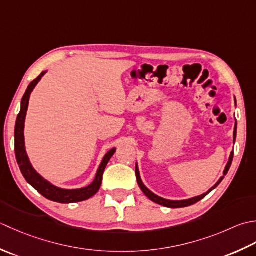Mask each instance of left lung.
I'll use <instances>...</instances> for the list:
<instances>
[{
    "instance_id": "8db88e82",
    "label": "left lung",
    "mask_w": 256,
    "mask_h": 256,
    "mask_svg": "<svg viewBox=\"0 0 256 256\" xmlns=\"http://www.w3.org/2000/svg\"><path fill=\"white\" fill-rule=\"evenodd\" d=\"M236 126H234V132H233V142H236ZM232 160H233V151H232L231 154H230V158H228V162L226 166V169H224L223 176H221L220 180H218L216 184L211 188L210 190H208V192H206V194H203L201 196H194V198H191V199H188V200H180V201H178V200H176V201H174V200H166V199H164V198H161V196H159L157 194H154V192H151L148 189V188L142 184V178H140V174H139V169H138V164H136V176H137V182H138V184L140 186V189H142V191L146 194V196L149 198L151 201H154V203H158V204L162 206H166V208H184V206H189L194 204V203H196V202H199L206 196H208V194H210L212 190H214L216 188L221 184V181L224 179V176H226L228 171L230 170V166L232 164Z\"/></svg>"
}]
</instances>
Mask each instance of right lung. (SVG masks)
I'll list each match as a JSON object with an SVG mask.
<instances>
[{
    "mask_svg": "<svg viewBox=\"0 0 256 256\" xmlns=\"http://www.w3.org/2000/svg\"><path fill=\"white\" fill-rule=\"evenodd\" d=\"M46 74V72H43L42 74L34 80L30 84L28 85V90H26L24 96L22 98V102H20V110L16 118V124H15V132H14V137H15V157H16V161L20 166V170L22 172L23 176L25 180L28 182V184L32 186L35 190H38L40 194L45 196L46 199L50 201L58 202V203H75V202H80L90 199L92 196H95L99 188L102 186V174L109 160L116 152V148H112L109 150L108 152L104 157L100 166L97 170V174L95 179L92 182L90 186L85 188H82V189H62V188L55 186L45 180L43 176L40 174H38L32 164L30 162L28 156L26 154L25 149V140H24V122H25V117H26V112H28V102L30 97V92H33L35 86L38 85V82L40 80V78Z\"/></svg>",
    "mask_w": 256,
    "mask_h": 256,
    "instance_id": "right-lung-1",
    "label": "right lung"
}]
</instances>
